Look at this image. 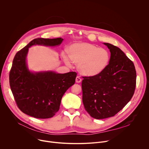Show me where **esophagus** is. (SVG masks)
Listing matches in <instances>:
<instances>
[{"mask_svg": "<svg viewBox=\"0 0 149 149\" xmlns=\"http://www.w3.org/2000/svg\"><path fill=\"white\" fill-rule=\"evenodd\" d=\"M82 79L81 78L79 77H76V79H75V81L77 83H80L81 82Z\"/></svg>", "mask_w": 149, "mask_h": 149, "instance_id": "1", "label": "esophagus"}]
</instances>
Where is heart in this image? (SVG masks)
Segmentation results:
<instances>
[{"mask_svg":"<svg viewBox=\"0 0 149 149\" xmlns=\"http://www.w3.org/2000/svg\"><path fill=\"white\" fill-rule=\"evenodd\" d=\"M63 58L68 65H71L72 62L78 63L79 72L91 77L100 74L106 68L110 60V54L105 48L87 42H79L71 45L68 54H63Z\"/></svg>","mask_w":149,"mask_h":149,"instance_id":"1","label":"heart"}]
</instances>
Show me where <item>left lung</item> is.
I'll return each mask as SVG.
<instances>
[{"label":"left lung","mask_w":149,"mask_h":149,"mask_svg":"<svg viewBox=\"0 0 149 149\" xmlns=\"http://www.w3.org/2000/svg\"><path fill=\"white\" fill-rule=\"evenodd\" d=\"M104 44L111 53L109 65L98 75L84 77L81 84L84 108L95 119L115 116L132 99L136 86L133 62L119 48Z\"/></svg>","instance_id":"1"}]
</instances>
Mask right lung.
Here are the masks:
<instances>
[{"label": "right lung", "instance_id": "1", "mask_svg": "<svg viewBox=\"0 0 149 149\" xmlns=\"http://www.w3.org/2000/svg\"><path fill=\"white\" fill-rule=\"evenodd\" d=\"M62 40L61 38L34 39L14 57L9 73L10 87L18 108L28 116L37 118L52 117L59 109L63 95L75 83V72L33 73L27 67L26 58L31 47H54Z\"/></svg>", "mask_w": 149, "mask_h": 149}]
</instances>
